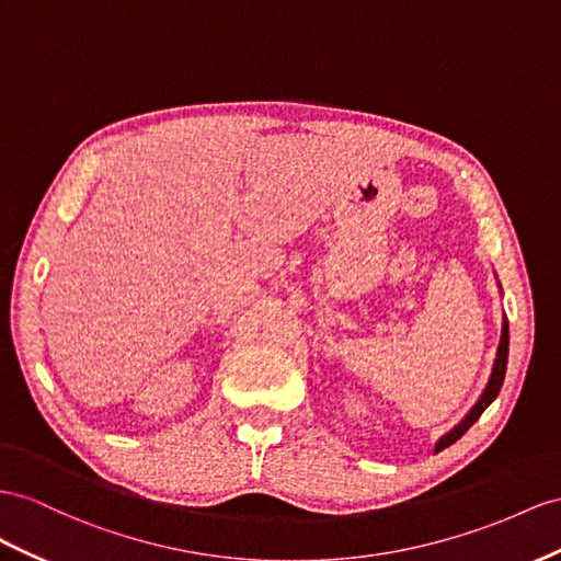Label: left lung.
Returning a JSON list of instances; mask_svg holds the SVG:
<instances>
[{"instance_id": "obj_1", "label": "left lung", "mask_w": 561, "mask_h": 561, "mask_svg": "<svg viewBox=\"0 0 561 561\" xmlns=\"http://www.w3.org/2000/svg\"><path fill=\"white\" fill-rule=\"evenodd\" d=\"M507 351H510V329H507V322H505V324H502V336H500V346H497V357H495V365H493L491 381H488L483 396L479 398V403L471 408V412L467 414V417H465L462 422H459V424L450 431L448 436H443V438L438 440L436 450L448 448V445H453L457 438H462V436L467 434V431H469V426L481 417L483 410L493 403L495 396H497V393H500V389H502V381H505V371H507Z\"/></svg>"}]
</instances>
